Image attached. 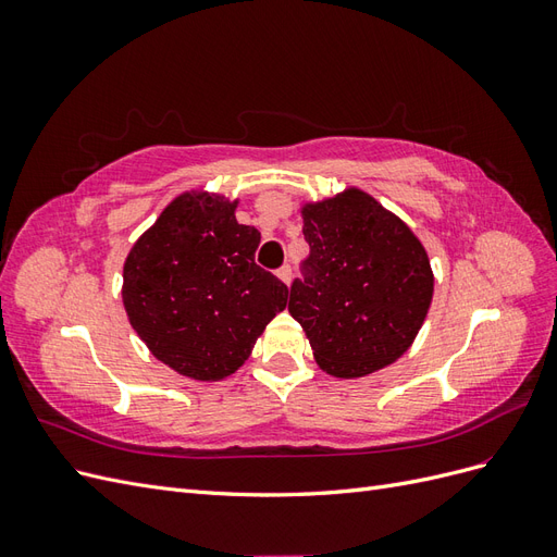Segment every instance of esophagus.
<instances>
[{
    "instance_id": "34e87169",
    "label": "esophagus",
    "mask_w": 557,
    "mask_h": 557,
    "mask_svg": "<svg viewBox=\"0 0 557 557\" xmlns=\"http://www.w3.org/2000/svg\"><path fill=\"white\" fill-rule=\"evenodd\" d=\"M276 276H278V281L281 283H285V285H290V281H293V269L288 267V264H283L278 272H276Z\"/></svg>"
}]
</instances>
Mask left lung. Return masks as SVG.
Listing matches in <instances>:
<instances>
[{
    "label": "left lung",
    "mask_w": 557,
    "mask_h": 557,
    "mask_svg": "<svg viewBox=\"0 0 557 557\" xmlns=\"http://www.w3.org/2000/svg\"><path fill=\"white\" fill-rule=\"evenodd\" d=\"M309 242L305 283L288 311L325 374L360 379L411 348L432 305L425 246L399 215L348 185L299 209Z\"/></svg>",
    "instance_id": "left-lung-1"
}]
</instances>
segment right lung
<instances>
[{
    "instance_id": "1",
    "label": "right lung",
    "mask_w": 557,
    "mask_h": 557,
    "mask_svg": "<svg viewBox=\"0 0 557 557\" xmlns=\"http://www.w3.org/2000/svg\"><path fill=\"white\" fill-rule=\"evenodd\" d=\"M237 207L221 193H181L123 264L129 325L156 360L195 381L237 372L288 305V288L256 264L260 232L237 221Z\"/></svg>"
}]
</instances>
